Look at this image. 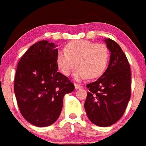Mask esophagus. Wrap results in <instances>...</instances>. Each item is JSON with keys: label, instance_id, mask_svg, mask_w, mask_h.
<instances>
[{"label": "esophagus", "instance_id": "esophagus-1", "mask_svg": "<svg viewBox=\"0 0 146 146\" xmlns=\"http://www.w3.org/2000/svg\"><path fill=\"white\" fill-rule=\"evenodd\" d=\"M74 86H75V89H80V88H82V86L81 84H74Z\"/></svg>", "mask_w": 146, "mask_h": 146}]
</instances>
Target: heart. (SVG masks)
<instances>
[{
    "mask_svg": "<svg viewBox=\"0 0 146 146\" xmlns=\"http://www.w3.org/2000/svg\"><path fill=\"white\" fill-rule=\"evenodd\" d=\"M109 53L107 47L102 43L89 40H76L68 43L64 50H59L56 62L61 72L69 76L74 68V78L77 80L96 78L106 70Z\"/></svg>",
    "mask_w": 146,
    "mask_h": 146,
    "instance_id": "obj_1",
    "label": "heart"
}]
</instances>
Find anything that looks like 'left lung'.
I'll list each match as a JSON object with an SVG mask.
<instances>
[{"mask_svg": "<svg viewBox=\"0 0 146 146\" xmlns=\"http://www.w3.org/2000/svg\"><path fill=\"white\" fill-rule=\"evenodd\" d=\"M111 52L105 72L98 80L86 85L89 89L84 108L94 124L106 127L117 122L131 98V68L120 46L111 39L104 40Z\"/></svg>", "mask_w": 146, "mask_h": 146, "instance_id": "1", "label": "left lung"}]
</instances>
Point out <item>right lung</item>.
I'll use <instances>...</instances> for the list:
<instances>
[{
	"mask_svg": "<svg viewBox=\"0 0 146 146\" xmlns=\"http://www.w3.org/2000/svg\"><path fill=\"white\" fill-rule=\"evenodd\" d=\"M57 47L47 40L33 44L20 60L15 73L14 91L20 111L38 127L57 120L64 96L74 89L69 78L57 71Z\"/></svg>",
	"mask_w": 146,
	"mask_h": 146,
	"instance_id": "1",
	"label": "right lung"
}]
</instances>
